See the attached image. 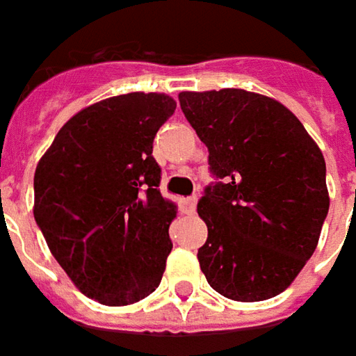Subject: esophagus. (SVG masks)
I'll use <instances>...</instances> for the list:
<instances>
[{
	"mask_svg": "<svg viewBox=\"0 0 356 356\" xmlns=\"http://www.w3.org/2000/svg\"><path fill=\"white\" fill-rule=\"evenodd\" d=\"M195 204H197V195H190V197H184L182 207L186 213H194Z\"/></svg>",
	"mask_w": 356,
	"mask_h": 356,
	"instance_id": "obj_1",
	"label": "esophagus"
}]
</instances>
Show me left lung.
<instances>
[{
	"label": "left lung",
	"instance_id": "1",
	"mask_svg": "<svg viewBox=\"0 0 356 356\" xmlns=\"http://www.w3.org/2000/svg\"><path fill=\"white\" fill-rule=\"evenodd\" d=\"M178 99L217 178L197 204L207 225L200 268L229 300L274 298L314 254L327 217L323 154L273 97L225 88Z\"/></svg>",
	"mask_w": 356,
	"mask_h": 356
}]
</instances>
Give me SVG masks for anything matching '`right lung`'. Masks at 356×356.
Returning a JSON list of instances; mask_svg holds the SVG:
<instances>
[{"label": "right lung", "mask_w": 356, "mask_h": 356, "mask_svg": "<svg viewBox=\"0 0 356 356\" xmlns=\"http://www.w3.org/2000/svg\"><path fill=\"white\" fill-rule=\"evenodd\" d=\"M166 94L115 95L78 111L35 170V221L76 288L104 306L152 294L172 250L176 206L159 190L152 140Z\"/></svg>", "instance_id": "add662e5"}]
</instances>
